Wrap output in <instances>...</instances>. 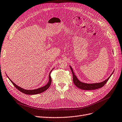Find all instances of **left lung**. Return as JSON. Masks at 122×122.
I'll return each instance as SVG.
<instances>
[{
	"mask_svg": "<svg viewBox=\"0 0 122 122\" xmlns=\"http://www.w3.org/2000/svg\"><path fill=\"white\" fill-rule=\"evenodd\" d=\"M70 68L71 69V70L72 71V74H73V81L74 84L75 85V86L78 87L79 89H81L82 90H95L99 88H100L102 87L105 85V84L107 82L110 77L112 76L113 73L114 71L113 72V73L111 74V75L109 76L108 78H107L106 80L105 81L100 82V83H92V84H88V83H85L81 82L80 80H78V79L77 78L76 76L75 75V73L73 72L72 68L70 66Z\"/></svg>",
	"mask_w": 122,
	"mask_h": 122,
	"instance_id": "left-lung-1",
	"label": "left lung"
}]
</instances>
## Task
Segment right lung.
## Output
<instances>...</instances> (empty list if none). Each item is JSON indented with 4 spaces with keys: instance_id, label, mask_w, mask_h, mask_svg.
Returning a JSON list of instances; mask_svg holds the SVG:
<instances>
[{
    "instance_id": "1",
    "label": "right lung",
    "mask_w": 122,
    "mask_h": 122,
    "mask_svg": "<svg viewBox=\"0 0 122 122\" xmlns=\"http://www.w3.org/2000/svg\"><path fill=\"white\" fill-rule=\"evenodd\" d=\"M54 68H53V69ZM49 73V81L48 82L45 86H43L42 87L39 88L38 89H34V90H26V89H24L22 88H21L19 86L16 85L14 82H13L11 80H10V78L8 77V76L7 75V77L8 78V79H9V80L11 82V83L13 84V85L15 86V87H16V88H17L19 91H20V92H21L22 93L25 94H27V95H36V94H40L42 92H43L44 91H45L46 90L48 89L49 88V87H50V86L51 85V77L50 76V74L52 72V70Z\"/></svg>"
}]
</instances>
